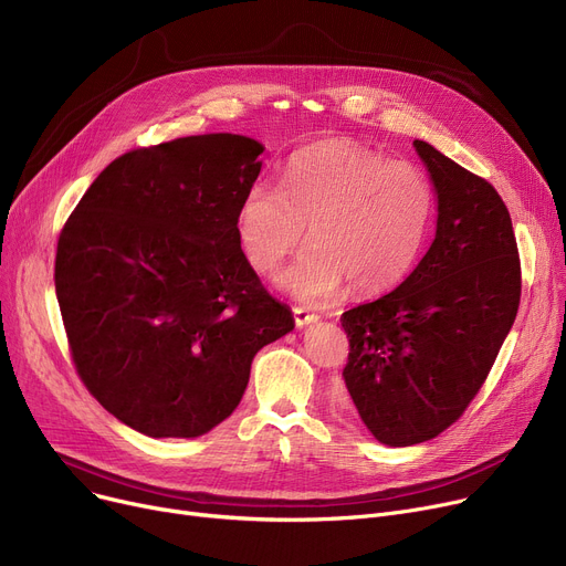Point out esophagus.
<instances>
[{"mask_svg": "<svg viewBox=\"0 0 566 566\" xmlns=\"http://www.w3.org/2000/svg\"><path fill=\"white\" fill-rule=\"evenodd\" d=\"M293 318H295V325H298V328H305V325H310V323H316V321H318V314L310 312L307 307L295 305V307H293Z\"/></svg>", "mask_w": 566, "mask_h": 566, "instance_id": "34e87169", "label": "esophagus"}]
</instances>
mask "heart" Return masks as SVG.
<instances>
[{
  "label": "heart",
  "mask_w": 566,
  "mask_h": 566,
  "mask_svg": "<svg viewBox=\"0 0 566 566\" xmlns=\"http://www.w3.org/2000/svg\"><path fill=\"white\" fill-rule=\"evenodd\" d=\"M433 218V188L412 163L388 160L348 142L293 154L282 188L256 181L238 206L235 231L248 261L273 273L310 241L280 284L307 303L333 301L346 282L371 295L401 282L418 261Z\"/></svg>",
  "instance_id": "1"
}]
</instances>
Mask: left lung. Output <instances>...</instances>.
<instances>
[{"label":"left lung","mask_w":566,"mask_h":566,"mask_svg":"<svg viewBox=\"0 0 566 566\" xmlns=\"http://www.w3.org/2000/svg\"><path fill=\"white\" fill-rule=\"evenodd\" d=\"M438 197L436 238L388 295L342 314L346 392L376 440L408 448L478 397L521 303L507 206L486 178L415 139Z\"/></svg>","instance_id":"8db88e82"}]
</instances>
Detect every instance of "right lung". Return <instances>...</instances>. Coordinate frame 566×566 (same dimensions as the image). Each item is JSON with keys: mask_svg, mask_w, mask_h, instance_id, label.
<instances>
[{"mask_svg": "<svg viewBox=\"0 0 566 566\" xmlns=\"http://www.w3.org/2000/svg\"><path fill=\"white\" fill-rule=\"evenodd\" d=\"M263 146L216 133L142 146L88 186L54 289L84 388L130 429L197 438L241 401L259 348L293 331L241 250Z\"/></svg>", "mask_w": 566, "mask_h": 566, "instance_id": "add662e5", "label": "right lung"}]
</instances>
